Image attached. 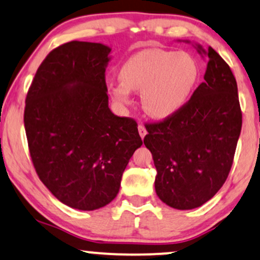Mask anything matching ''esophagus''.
Instances as JSON below:
<instances>
[{
  "mask_svg": "<svg viewBox=\"0 0 260 260\" xmlns=\"http://www.w3.org/2000/svg\"><path fill=\"white\" fill-rule=\"evenodd\" d=\"M138 131H139L141 139H144V138H145V136H146V133H147L145 126H144V124H139V126H138Z\"/></svg>",
  "mask_w": 260,
  "mask_h": 260,
  "instance_id": "esophagus-1",
  "label": "esophagus"
}]
</instances>
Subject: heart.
<instances>
[{"label": "heart", "mask_w": 260, "mask_h": 260, "mask_svg": "<svg viewBox=\"0 0 260 260\" xmlns=\"http://www.w3.org/2000/svg\"><path fill=\"white\" fill-rule=\"evenodd\" d=\"M198 74L196 60L187 52L147 49L128 58L120 70L121 81H111L108 88L121 107L132 104V91L141 92L144 110L164 120L186 106Z\"/></svg>", "instance_id": "b5f03b06"}]
</instances>
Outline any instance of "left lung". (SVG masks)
Listing matches in <instances>:
<instances>
[{"instance_id": "obj_1", "label": "left lung", "mask_w": 260, "mask_h": 260, "mask_svg": "<svg viewBox=\"0 0 260 260\" xmlns=\"http://www.w3.org/2000/svg\"><path fill=\"white\" fill-rule=\"evenodd\" d=\"M194 48L208 58L204 83L179 113L147 124L144 138L157 169V196L177 210L199 208L218 192L231 172L242 126L229 66L211 47Z\"/></svg>"}]
</instances>
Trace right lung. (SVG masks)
I'll return each mask as SVG.
<instances>
[{"label":"right lung","mask_w":260,"mask_h":260,"mask_svg":"<svg viewBox=\"0 0 260 260\" xmlns=\"http://www.w3.org/2000/svg\"><path fill=\"white\" fill-rule=\"evenodd\" d=\"M110 51L101 43L60 45L39 66L26 97L24 123L36 172L61 203L83 211L114 200L143 145L136 121L109 108Z\"/></svg>","instance_id":"right-lung-1"}]
</instances>
